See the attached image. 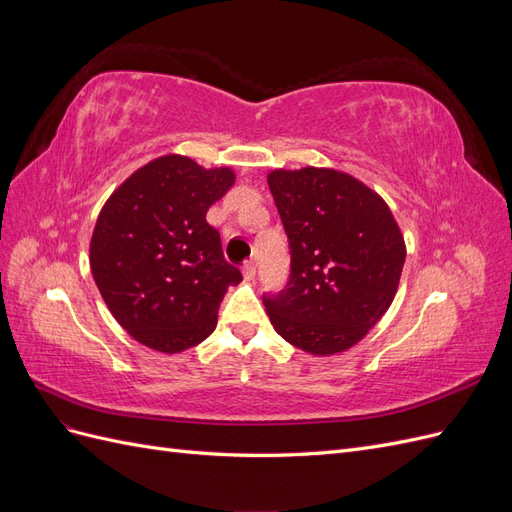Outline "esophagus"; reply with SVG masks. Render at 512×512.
I'll use <instances>...</instances> for the list:
<instances>
[{
  "label": "esophagus",
  "instance_id": "esophagus-1",
  "mask_svg": "<svg viewBox=\"0 0 512 512\" xmlns=\"http://www.w3.org/2000/svg\"><path fill=\"white\" fill-rule=\"evenodd\" d=\"M243 277H245L247 282H252L254 277H256V265H254V260L243 262Z\"/></svg>",
  "mask_w": 512,
  "mask_h": 512
}]
</instances>
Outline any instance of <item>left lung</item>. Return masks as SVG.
Wrapping results in <instances>:
<instances>
[{
	"mask_svg": "<svg viewBox=\"0 0 512 512\" xmlns=\"http://www.w3.org/2000/svg\"><path fill=\"white\" fill-rule=\"evenodd\" d=\"M290 243V277L265 297L288 344L329 356L359 344L391 307L404 235L382 196L335 168H275L267 177Z\"/></svg>",
	"mask_w": 512,
	"mask_h": 512,
	"instance_id": "left-lung-1",
	"label": "left lung"
}]
</instances>
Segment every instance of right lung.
<instances>
[{"label": "right lung", "instance_id": "obj_1", "mask_svg": "<svg viewBox=\"0 0 512 512\" xmlns=\"http://www.w3.org/2000/svg\"><path fill=\"white\" fill-rule=\"evenodd\" d=\"M235 185L230 168L168 153L132 173L106 200L89 243L96 286L115 320L143 346L175 354L207 339L228 286L207 211Z\"/></svg>", "mask_w": 512, "mask_h": 512}]
</instances>
